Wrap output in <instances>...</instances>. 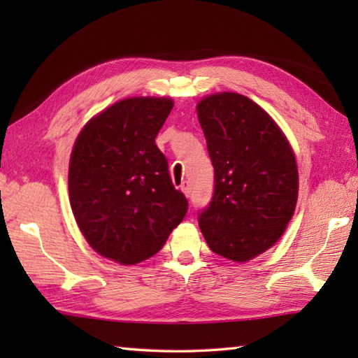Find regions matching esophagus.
<instances>
[{"mask_svg":"<svg viewBox=\"0 0 358 358\" xmlns=\"http://www.w3.org/2000/svg\"><path fill=\"white\" fill-rule=\"evenodd\" d=\"M180 189H181V191H183V194L186 196H189V194H191V185H189V181H186V180L183 181V183H181Z\"/></svg>","mask_w":358,"mask_h":358,"instance_id":"34e87169","label":"esophagus"}]
</instances>
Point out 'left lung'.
Returning a JSON list of instances; mask_svg holds the SVG:
<instances>
[{
    "label": "left lung",
    "mask_w": 358,
    "mask_h": 358,
    "mask_svg": "<svg viewBox=\"0 0 358 358\" xmlns=\"http://www.w3.org/2000/svg\"><path fill=\"white\" fill-rule=\"evenodd\" d=\"M196 112L215 172L200 229L215 254L248 262L275 245L291 222L299 195L295 155L269 113L245 95L204 96Z\"/></svg>",
    "instance_id": "1"
}]
</instances>
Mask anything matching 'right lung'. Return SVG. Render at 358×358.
Masks as SVG:
<instances>
[{
    "mask_svg": "<svg viewBox=\"0 0 358 358\" xmlns=\"http://www.w3.org/2000/svg\"><path fill=\"white\" fill-rule=\"evenodd\" d=\"M171 98H126L83 127L69 164V199L95 252L120 264L155 255L187 212L155 138Z\"/></svg>",
    "mask_w": 358,
    "mask_h": 358,
    "instance_id": "add662e5",
    "label": "right lung"
}]
</instances>
